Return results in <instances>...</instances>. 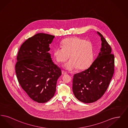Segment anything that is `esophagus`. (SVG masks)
<instances>
[{"label": "esophagus", "instance_id": "obj_1", "mask_svg": "<svg viewBox=\"0 0 128 128\" xmlns=\"http://www.w3.org/2000/svg\"><path fill=\"white\" fill-rule=\"evenodd\" d=\"M67 74V73H66V72H65L64 71H63V70L62 71V75H65V74Z\"/></svg>", "mask_w": 128, "mask_h": 128}]
</instances>
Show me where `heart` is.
I'll list each match as a JSON object with an SVG mask.
<instances>
[{"instance_id": "b5f03b06", "label": "heart", "mask_w": 128, "mask_h": 128, "mask_svg": "<svg viewBox=\"0 0 128 128\" xmlns=\"http://www.w3.org/2000/svg\"><path fill=\"white\" fill-rule=\"evenodd\" d=\"M62 48L56 47L54 50V56L59 63L65 62L64 68L69 71L77 68L84 70L92 61L94 52L92 44L89 40L77 37H71L64 39L61 43Z\"/></svg>"}]
</instances>
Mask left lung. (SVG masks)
Instances as JSON below:
<instances>
[{
  "label": "left lung",
  "instance_id": "1",
  "mask_svg": "<svg viewBox=\"0 0 128 128\" xmlns=\"http://www.w3.org/2000/svg\"><path fill=\"white\" fill-rule=\"evenodd\" d=\"M96 58L85 70L73 76L72 90L75 98L84 103H91L101 98L108 89L114 71V56L103 36Z\"/></svg>",
  "mask_w": 128,
  "mask_h": 128
}]
</instances>
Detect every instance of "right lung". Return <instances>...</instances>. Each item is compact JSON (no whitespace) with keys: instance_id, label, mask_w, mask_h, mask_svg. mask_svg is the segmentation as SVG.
I'll use <instances>...</instances> for the list:
<instances>
[{"instance_id":"add662e5","label":"right lung","mask_w":128,"mask_h":128,"mask_svg":"<svg viewBox=\"0 0 128 128\" xmlns=\"http://www.w3.org/2000/svg\"><path fill=\"white\" fill-rule=\"evenodd\" d=\"M54 37L37 34L22 44L17 56L15 71L18 82L28 96L39 103H46L54 96L61 75L48 52Z\"/></svg>"}]
</instances>
